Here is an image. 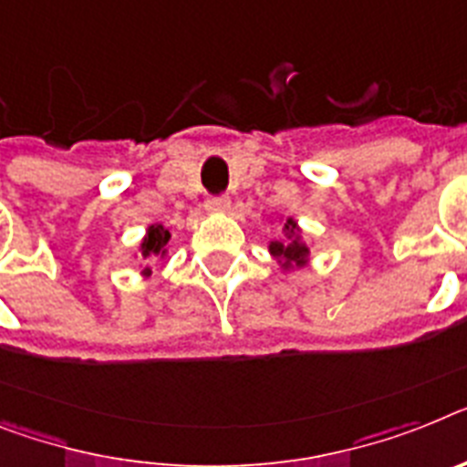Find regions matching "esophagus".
Here are the masks:
<instances>
[{
  "instance_id": "obj_1",
  "label": "esophagus",
  "mask_w": 467,
  "mask_h": 467,
  "mask_svg": "<svg viewBox=\"0 0 467 467\" xmlns=\"http://www.w3.org/2000/svg\"><path fill=\"white\" fill-rule=\"evenodd\" d=\"M206 211H209V213H227V211H230V199L211 197L209 202H206Z\"/></svg>"
}]
</instances>
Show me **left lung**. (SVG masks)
Listing matches in <instances>:
<instances>
[{
    "mask_svg": "<svg viewBox=\"0 0 467 467\" xmlns=\"http://www.w3.org/2000/svg\"><path fill=\"white\" fill-rule=\"evenodd\" d=\"M280 225L282 237L280 240H273L268 244L270 256L275 258L282 273H292V270L306 268L308 261H311V244H308L306 237H304L301 225L296 223V218H292V215L280 218Z\"/></svg>",
    "mask_w": 467,
    "mask_h": 467,
    "instance_id": "8db88e82",
    "label": "left lung"
}]
</instances>
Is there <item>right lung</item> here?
<instances>
[{
	"label": "right lung",
	"mask_w": 467,
	"mask_h": 467,
	"mask_svg": "<svg viewBox=\"0 0 467 467\" xmlns=\"http://www.w3.org/2000/svg\"><path fill=\"white\" fill-rule=\"evenodd\" d=\"M171 254V230L163 223H151L144 233L142 242L137 244L132 258H142V261H154V258H168ZM151 275V270H142V277Z\"/></svg>",
	"instance_id": "1"
}]
</instances>
